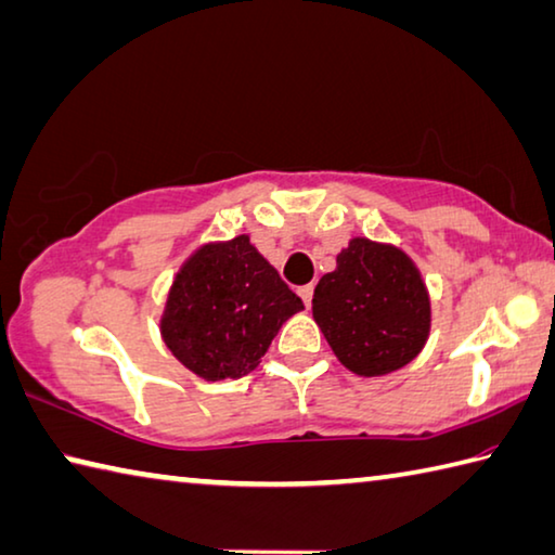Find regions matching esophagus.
I'll return each instance as SVG.
<instances>
[{
	"mask_svg": "<svg viewBox=\"0 0 555 555\" xmlns=\"http://www.w3.org/2000/svg\"><path fill=\"white\" fill-rule=\"evenodd\" d=\"M298 294H300V298H304V304L310 308L312 306V294H315V286H312V284L300 286Z\"/></svg>",
	"mask_w": 555,
	"mask_h": 555,
	"instance_id": "34e87169",
	"label": "esophagus"
}]
</instances>
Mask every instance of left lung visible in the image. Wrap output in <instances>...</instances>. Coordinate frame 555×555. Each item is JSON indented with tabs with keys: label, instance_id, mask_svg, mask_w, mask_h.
Wrapping results in <instances>:
<instances>
[{
	"label": "left lung",
	"instance_id": "1",
	"mask_svg": "<svg viewBox=\"0 0 555 555\" xmlns=\"http://www.w3.org/2000/svg\"><path fill=\"white\" fill-rule=\"evenodd\" d=\"M312 318L351 374L374 378L408 366L431 332V298L405 249L351 237L322 276Z\"/></svg>",
	"mask_w": 555,
	"mask_h": 555
}]
</instances>
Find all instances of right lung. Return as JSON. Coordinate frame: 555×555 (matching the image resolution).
Returning <instances> with one entry per match:
<instances>
[{
	"mask_svg": "<svg viewBox=\"0 0 555 555\" xmlns=\"http://www.w3.org/2000/svg\"><path fill=\"white\" fill-rule=\"evenodd\" d=\"M304 308L249 235H237L186 257L169 286L159 335L191 374L235 380L259 366L281 325Z\"/></svg>",
	"mask_w": 555,
	"mask_h": 555,
	"instance_id": "1",
	"label": "right lung"
}]
</instances>
